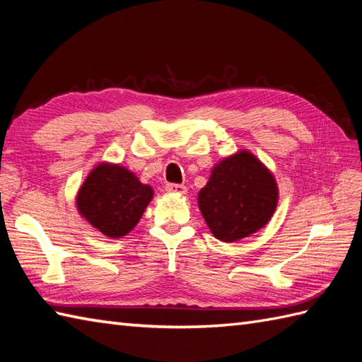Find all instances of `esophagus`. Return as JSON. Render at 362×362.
<instances>
[{
	"instance_id": "34e87169",
	"label": "esophagus",
	"mask_w": 362,
	"mask_h": 362,
	"mask_svg": "<svg viewBox=\"0 0 362 362\" xmlns=\"http://www.w3.org/2000/svg\"><path fill=\"white\" fill-rule=\"evenodd\" d=\"M166 191H169V193L185 194L187 193V187L185 185H179V183H168Z\"/></svg>"
}]
</instances>
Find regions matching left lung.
Wrapping results in <instances>:
<instances>
[{"label":"left lung","instance_id":"8db88e82","mask_svg":"<svg viewBox=\"0 0 362 362\" xmlns=\"http://www.w3.org/2000/svg\"><path fill=\"white\" fill-rule=\"evenodd\" d=\"M197 202L211 233L233 243L267 224L279 202V188L272 173L253 153L240 151L213 168Z\"/></svg>","mask_w":362,"mask_h":362}]
</instances>
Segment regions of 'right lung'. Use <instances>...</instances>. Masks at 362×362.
I'll list each match as a JSON object with an SVG mask.
<instances>
[{"label": "right lung", "instance_id": "1", "mask_svg": "<svg viewBox=\"0 0 362 362\" xmlns=\"http://www.w3.org/2000/svg\"><path fill=\"white\" fill-rule=\"evenodd\" d=\"M152 196L153 189L127 168L99 163L82 183L76 205L103 235L121 238L138 224Z\"/></svg>", "mask_w": 362, "mask_h": 362}]
</instances>
